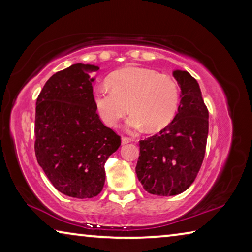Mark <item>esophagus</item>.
<instances>
[{
  "label": "esophagus",
  "instance_id": "obj_1",
  "mask_svg": "<svg viewBox=\"0 0 252 252\" xmlns=\"http://www.w3.org/2000/svg\"><path fill=\"white\" fill-rule=\"evenodd\" d=\"M130 141H131V140L129 138H126V136H122V138H121V143L122 144H126V143H129Z\"/></svg>",
  "mask_w": 252,
  "mask_h": 252
}]
</instances>
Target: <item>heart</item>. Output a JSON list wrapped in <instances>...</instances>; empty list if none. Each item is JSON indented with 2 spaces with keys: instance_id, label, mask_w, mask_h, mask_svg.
I'll use <instances>...</instances> for the list:
<instances>
[{
  "instance_id": "b5f03b06",
  "label": "heart",
  "mask_w": 252,
  "mask_h": 252,
  "mask_svg": "<svg viewBox=\"0 0 252 252\" xmlns=\"http://www.w3.org/2000/svg\"><path fill=\"white\" fill-rule=\"evenodd\" d=\"M108 87L95 88V108L106 126H116L131 111L127 129L156 132L176 117L180 103V89L171 76L146 67L129 66L114 72Z\"/></svg>"
}]
</instances>
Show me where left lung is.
Here are the masks:
<instances>
[{
    "label": "left lung",
    "instance_id": "1",
    "mask_svg": "<svg viewBox=\"0 0 252 252\" xmlns=\"http://www.w3.org/2000/svg\"><path fill=\"white\" fill-rule=\"evenodd\" d=\"M180 87L178 113L159 133L140 141L136 177L147 192L161 197L182 193L201 168L209 131V112L201 90L189 72H172Z\"/></svg>",
    "mask_w": 252,
    "mask_h": 252
}]
</instances>
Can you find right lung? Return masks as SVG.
<instances>
[{
    "mask_svg": "<svg viewBox=\"0 0 252 252\" xmlns=\"http://www.w3.org/2000/svg\"><path fill=\"white\" fill-rule=\"evenodd\" d=\"M99 66L76 63L46 81L36 100L35 156L55 189L72 198L99 194L104 164L121 139L101 122L92 73Z\"/></svg>",
    "mask_w": 252,
    "mask_h": 252,
    "instance_id": "obj_1",
    "label": "right lung"
}]
</instances>
